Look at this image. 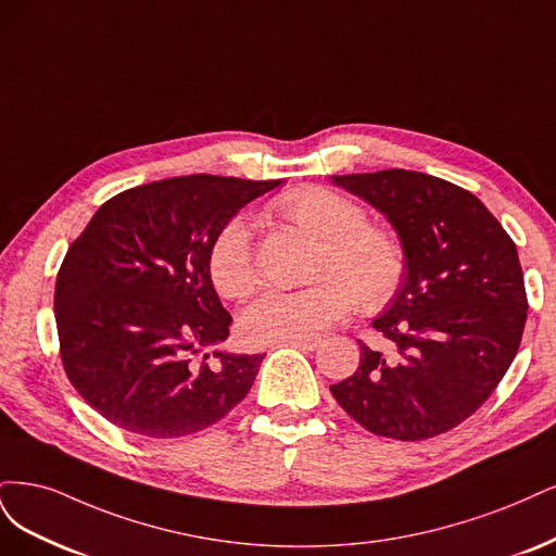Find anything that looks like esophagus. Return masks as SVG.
Masks as SVG:
<instances>
[{
    "label": "esophagus",
    "mask_w": 556,
    "mask_h": 556,
    "mask_svg": "<svg viewBox=\"0 0 556 556\" xmlns=\"http://www.w3.org/2000/svg\"><path fill=\"white\" fill-rule=\"evenodd\" d=\"M286 346H295L300 351H316L320 346V339L312 337V339H289V342H283Z\"/></svg>",
    "instance_id": "34e87169"
}]
</instances>
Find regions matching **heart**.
<instances>
[{"mask_svg":"<svg viewBox=\"0 0 556 556\" xmlns=\"http://www.w3.org/2000/svg\"><path fill=\"white\" fill-rule=\"evenodd\" d=\"M275 210L281 219L320 240L314 265L318 279L307 289L261 293L242 314L249 342L312 339L344 318L355 300L363 309L376 312L395 298L404 279L402 247L388 230L365 224L355 203L324 187H302L279 195ZM207 273L224 298L242 300L254 291L252 224L242 214L214 236Z\"/></svg>","mask_w":556,"mask_h":556,"instance_id":"b5f03b06","label":"heart"}]
</instances>
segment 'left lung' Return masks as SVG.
<instances>
[{
  "label": "left lung",
  "instance_id": "8db88e82",
  "mask_svg": "<svg viewBox=\"0 0 556 556\" xmlns=\"http://www.w3.org/2000/svg\"><path fill=\"white\" fill-rule=\"evenodd\" d=\"M330 182L379 210L404 254L400 289L371 320L392 349L361 344V365L332 397L376 437L443 434L485 404L522 342L515 242L471 191L434 175L390 168Z\"/></svg>",
  "mask_w": 556,
  "mask_h": 556
}]
</instances>
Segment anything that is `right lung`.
<instances>
[{
	"mask_svg": "<svg viewBox=\"0 0 556 556\" xmlns=\"http://www.w3.org/2000/svg\"><path fill=\"white\" fill-rule=\"evenodd\" d=\"M279 185L170 177L97 210L55 286L64 371L97 414L138 437L175 439L244 400L265 353L222 349L232 318L207 252L226 222Z\"/></svg>",
	"mask_w": 556,
	"mask_h": 556,
	"instance_id": "add662e5",
	"label": "right lung"
}]
</instances>
